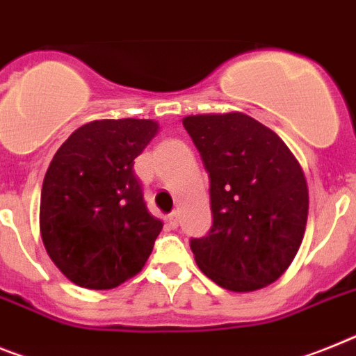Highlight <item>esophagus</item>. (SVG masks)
I'll return each mask as SVG.
<instances>
[{
	"label": "esophagus",
	"mask_w": 356,
	"mask_h": 356,
	"mask_svg": "<svg viewBox=\"0 0 356 356\" xmlns=\"http://www.w3.org/2000/svg\"><path fill=\"white\" fill-rule=\"evenodd\" d=\"M167 223L171 225L172 229H176L178 227V212L172 211L171 214H167Z\"/></svg>",
	"instance_id": "34e87169"
}]
</instances>
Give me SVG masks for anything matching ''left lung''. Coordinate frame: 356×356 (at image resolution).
Listing matches in <instances>:
<instances>
[{
	"label": "left lung",
	"mask_w": 356,
	"mask_h": 356,
	"mask_svg": "<svg viewBox=\"0 0 356 356\" xmlns=\"http://www.w3.org/2000/svg\"><path fill=\"white\" fill-rule=\"evenodd\" d=\"M184 127L211 175L214 223L193 239L196 265L225 290L247 293L291 265L308 221V184L281 136L239 111L189 115Z\"/></svg>",
	"instance_id": "obj_1"
}]
</instances>
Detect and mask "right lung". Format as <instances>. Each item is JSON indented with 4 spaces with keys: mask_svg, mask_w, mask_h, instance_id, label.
Returning a JSON list of instances; mask_svg holds the SVG:
<instances>
[{
    "mask_svg": "<svg viewBox=\"0 0 356 356\" xmlns=\"http://www.w3.org/2000/svg\"><path fill=\"white\" fill-rule=\"evenodd\" d=\"M151 118H102L68 136L41 191L39 230L54 265L88 290L135 277L163 221L147 211L135 158L156 136Z\"/></svg>",
    "mask_w": 356,
    "mask_h": 356,
    "instance_id": "obj_1",
    "label": "right lung"
}]
</instances>
